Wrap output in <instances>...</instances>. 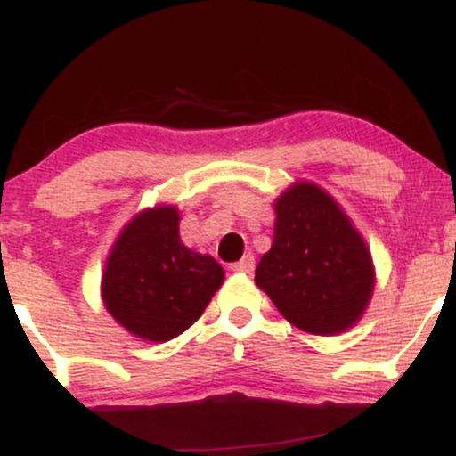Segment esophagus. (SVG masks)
I'll use <instances>...</instances> for the list:
<instances>
[{
	"instance_id": "esophagus-1",
	"label": "esophagus",
	"mask_w": 456,
	"mask_h": 456,
	"mask_svg": "<svg viewBox=\"0 0 456 456\" xmlns=\"http://www.w3.org/2000/svg\"><path fill=\"white\" fill-rule=\"evenodd\" d=\"M232 270L233 272H242V274H250V272L255 270V257L253 255H244L242 259L235 261V264H232Z\"/></svg>"
}]
</instances>
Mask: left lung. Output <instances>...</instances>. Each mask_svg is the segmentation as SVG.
I'll return each instance as SVG.
<instances>
[{
    "mask_svg": "<svg viewBox=\"0 0 456 456\" xmlns=\"http://www.w3.org/2000/svg\"><path fill=\"white\" fill-rule=\"evenodd\" d=\"M272 248L255 282L305 332L328 337L358 323L375 287L369 248L323 188L296 182L274 203Z\"/></svg>",
    "mask_w": 456,
    "mask_h": 456,
    "instance_id": "8db88e82",
    "label": "left lung"
}]
</instances>
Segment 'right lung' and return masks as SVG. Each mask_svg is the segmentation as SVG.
Listing matches in <instances>:
<instances>
[{
  "label": "right lung",
  "instance_id": "right-lung-1",
  "mask_svg": "<svg viewBox=\"0 0 456 456\" xmlns=\"http://www.w3.org/2000/svg\"><path fill=\"white\" fill-rule=\"evenodd\" d=\"M223 281L216 259L182 244L177 208L156 206L139 212L115 240L102 302L130 334L165 343L203 315Z\"/></svg>",
  "mask_w": 456,
  "mask_h": 456
}]
</instances>
